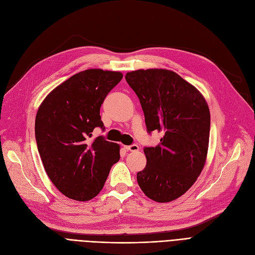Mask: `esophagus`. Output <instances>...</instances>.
Listing matches in <instances>:
<instances>
[{"label":"esophagus","mask_w":255,"mask_h":255,"mask_svg":"<svg viewBox=\"0 0 255 255\" xmlns=\"http://www.w3.org/2000/svg\"><path fill=\"white\" fill-rule=\"evenodd\" d=\"M125 147H126V150L130 151V152H137V151H139V146L137 144H130V145H127Z\"/></svg>","instance_id":"34e87169"}]
</instances>
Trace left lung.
Instances as JSON below:
<instances>
[{"instance_id":"obj_1","label":"left lung","mask_w":255,"mask_h":255,"mask_svg":"<svg viewBox=\"0 0 255 255\" xmlns=\"http://www.w3.org/2000/svg\"><path fill=\"white\" fill-rule=\"evenodd\" d=\"M126 80L141 104L148 134L161 131L157 146H145L137 181L144 194L169 203L184 194L203 171L210 136V111L194 86L168 69H138Z\"/></svg>"}]
</instances>
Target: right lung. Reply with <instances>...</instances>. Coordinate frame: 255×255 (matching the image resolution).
<instances>
[{"instance_id": "add662e5", "label": "right lung", "mask_w": 255, "mask_h": 255, "mask_svg": "<svg viewBox=\"0 0 255 255\" xmlns=\"http://www.w3.org/2000/svg\"><path fill=\"white\" fill-rule=\"evenodd\" d=\"M119 72L86 69L57 86L38 110L34 134L38 151L56 188L78 201L94 198L102 190L110 170L120 159V147L103 136L100 108L122 79Z\"/></svg>"}]
</instances>
